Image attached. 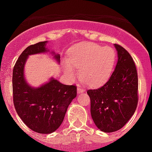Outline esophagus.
Returning <instances> with one entry per match:
<instances>
[{
    "label": "esophagus",
    "instance_id": "34e87169",
    "mask_svg": "<svg viewBox=\"0 0 152 152\" xmlns=\"http://www.w3.org/2000/svg\"><path fill=\"white\" fill-rule=\"evenodd\" d=\"M84 91H84L83 88H80V86H78V88H77V93H78V94H81V93L84 92Z\"/></svg>",
    "mask_w": 152,
    "mask_h": 152
}]
</instances>
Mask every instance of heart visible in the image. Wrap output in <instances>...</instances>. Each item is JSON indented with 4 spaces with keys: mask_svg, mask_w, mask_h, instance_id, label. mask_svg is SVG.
Listing matches in <instances>:
<instances>
[{
    "mask_svg": "<svg viewBox=\"0 0 152 152\" xmlns=\"http://www.w3.org/2000/svg\"><path fill=\"white\" fill-rule=\"evenodd\" d=\"M116 61V53L110 46L95 43H80L68 52L67 61L63 63L64 72L70 80L76 78L74 69L80 70V77L86 85L97 87L110 76Z\"/></svg>",
    "mask_w": 152,
    "mask_h": 152,
    "instance_id": "1",
    "label": "heart"
}]
</instances>
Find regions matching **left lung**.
Here are the masks:
<instances>
[{
  "label": "left lung",
  "mask_w": 152,
  "mask_h": 152,
  "mask_svg": "<svg viewBox=\"0 0 152 152\" xmlns=\"http://www.w3.org/2000/svg\"><path fill=\"white\" fill-rule=\"evenodd\" d=\"M118 63L109 80L99 89L88 90L91 115L96 127L104 132L118 131L129 121L138 102V76L131 55L114 44Z\"/></svg>",
  "instance_id": "1"
}]
</instances>
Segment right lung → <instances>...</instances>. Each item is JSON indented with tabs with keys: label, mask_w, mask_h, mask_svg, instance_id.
<instances>
[{
	"label": "right lung",
	"mask_w": 152,
	"mask_h": 152,
	"mask_svg": "<svg viewBox=\"0 0 152 152\" xmlns=\"http://www.w3.org/2000/svg\"><path fill=\"white\" fill-rule=\"evenodd\" d=\"M47 42H38L25 49L18 58L12 73L15 110L27 127L42 134L52 133L60 127L68 106L76 97V86L64 85L53 77L39 87H32L26 80L24 67L31 55L49 53L60 64V54L49 50Z\"/></svg>",
	"instance_id": "obj_1"
}]
</instances>
